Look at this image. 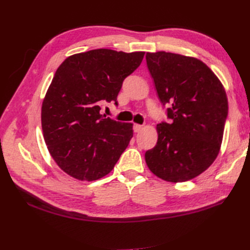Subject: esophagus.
Wrapping results in <instances>:
<instances>
[{
    "label": "esophagus",
    "mask_w": 250,
    "mask_h": 250,
    "mask_svg": "<svg viewBox=\"0 0 250 250\" xmlns=\"http://www.w3.org/2000/svg\"><path fill=\"white\" fill-rule=\"evenodd\" d=\"M143 129V126L140 124H134L133 125V131L134 132H140Z\"/></svg>",
    "instance_id": "1"
}]
</instances>
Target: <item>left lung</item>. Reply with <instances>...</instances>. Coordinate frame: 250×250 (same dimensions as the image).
Returning a JSON list of instances; mask_svg holds the SVG:
<instances>
[{
	"label": "left lung",
	"instance_id": "obj_1",
	"mask_svg": "<svg viewBox=\"0 0 250 250\" xmlns=\"http://www.w3.org/2000/svg\"><path fill=\"white\" fill-rule=\"evenodd\" d=\"M148 70L161 102L170 104L169 123L156 125L157 143L145 160L154 175L170 183L198 176L220 151L228 97L220 80L201 60L175 53H147Z\"/></svg>",
	"mask_w": 250,
	"mask_h": 250
}]
</instances>
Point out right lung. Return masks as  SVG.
<instances>
[{"mask_svg":"<svg viewBox=\"0 0 250 250\" xmlns=\"http://www.w3.org/2000/svg\"><path fill=\"white\" fill-rule=\"evenodd\" d=\"M145 52L97 49L67 57L59 65L42 105L43 139L53 160L70 176L93 181L113 169L129 144L132 124L100 113L115 101L124 79Z\"/></svg>","mask_w":250,"mask_h":250,"instance_id":"1","label":"right lung"}]
</instances>
